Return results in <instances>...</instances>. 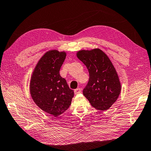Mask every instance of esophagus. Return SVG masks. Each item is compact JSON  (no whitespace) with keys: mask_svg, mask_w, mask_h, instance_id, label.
Here are the masks:
<instances>
[{"mask_svg":"<svg viewBox=\"0 0 151 151\" xmlns=\"http://www.w3.org/2000/svg\"><path fill=\"white\" fill-rule=\"evenodd\" d=\"M74 93L76 94H79L81 93V88H77L74 90Z\"/></svg>","mask_w":151,"mask_h":151,"instance_id":"1","label":"esophagus"}]
</instances>
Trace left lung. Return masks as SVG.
Wrapping results in <instances>:
<instances>
[{
  "mask_svg": "<svg viewBox=\"0 0 151 151\" xmlns=\"http://www.w3.org/2000/svg\"><path fill=\"white\" fill-rule=\"evenodd\" d=\"M77 57L88 68L89 79L83 94L98 110L109 109L119 96L121 84L115 67L102 50H80Z\"/></svg>",
  "mask_w": 151,
  "mask_h": 151,
  "instance_id": "1",
  "label": "left lung"
}]
</instances>
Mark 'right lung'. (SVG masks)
Masks as SVG:
<instances>
[{
  "label": "right lung",
  "instance_id": "obj_1",
  "mask_svg": "<svg viewBox=\"0 0 151 151\" xmlns=\"http://www.w3.org/2000/svg\"><path fill=\"white\" fill-rule=\"evenodd\" d=\"M65 57V52L50 50L40 59L31 77L30 93L34 102L54 116L69 108L74 94L59 73Z\"/></svg>",
  "mask_w": 151,
  "mask_h": 151
}]
</instances>
